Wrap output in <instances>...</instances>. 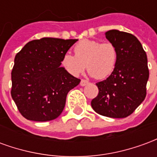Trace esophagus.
Listing matches in <instances>:
<instances>
[{
  "label": "esophagus",
  "instance_id": "esophagus-1",
  "mask_svg": "<svg viewBox=\"0 0 157 157\" xmlns=\"http://www.w3.org/2000/svg\"><path fill=\"white\" fill-rule=\"evenodd\" d=\"M89 82H87V81H86V80H82L81 81V82H80V85L82 86H84L87 85Z\"/></svg>",
  "mask_w": 157,
  "mask_h": 157
}]
</instances>
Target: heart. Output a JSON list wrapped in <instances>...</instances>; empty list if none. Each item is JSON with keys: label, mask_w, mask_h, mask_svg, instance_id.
<instances>
[{"label": "heart", "mask_w": 157, "mask_h": 157, "mask_svg": "<svg viewBox=\"0 0 157 157\" xmlns=\"http://www.w3.org/2000/svg\"><path fill=\"white\" fill-rule=\"evenodd\" d=\"M75 55L65 54L62 65L75 76L88 70L90 75L97 79H104L112 74L118 61V52L112 43L84 39L74 48Z\"/></svg>", "instance_id": "obj_1"}]
</instances>
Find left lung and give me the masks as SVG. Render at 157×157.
Instances as JSON below:
<instances>
[{
	"label": "left lung",
	"mask_w": 157,
	"mask_h": 157,
	"mask_svg": "<svg viewBox=\"0 0 157 157\" xmlns=\"http://www.w3.org/2000/svg\"><path fill=\"white\" fill-rule=\"evenodd\" d=\"M105 35L115 46L118 61L112 74L96 84L98 95L92 99L91 105L102 116L126 118L140 105L146 96L147 56L140 42L131 33L113 29Z\"/></svg>",
	"instance_id": "1"
}]
</instances>
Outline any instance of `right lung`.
<instances>
[{
	"label": "right lung",
	"mask_w": 157,
	"mask_h": 157,
	"mask_svg": "<svg viewBox=\"0 0 157 157\" xmlns=\"http://www.w3.org/2000/svg\"><path fill=\"white\" fill-rule=\"evenodd\" d=\"M77 40L35 39L17 54L11 94L24 118L45 122L61 114L68 92L81 82L60 66L64 55Z\"/></svg>",
	"instance_id": "obj_1"
}]
</instances>
